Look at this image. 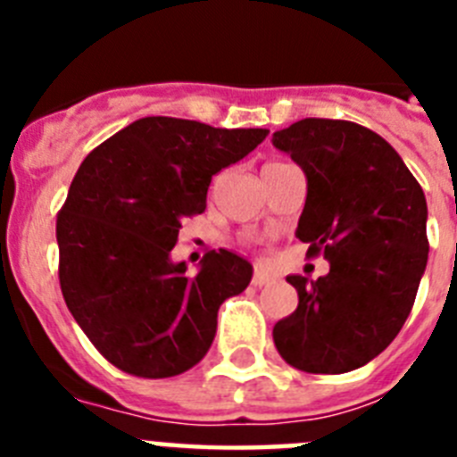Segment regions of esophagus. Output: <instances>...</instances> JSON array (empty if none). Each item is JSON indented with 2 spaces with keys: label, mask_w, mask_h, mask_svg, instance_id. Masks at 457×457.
Listing matches in <instances>:
<instances>
[{
  "label": "esophagus",
  "mask_w": 457,
  "mask_h": 457,
  "mask_svg": "<svg viewBox=\"0 0 457 457\" xmlns=\"http://www.w3.org/2000/svg\"><path fill=\"white\" fill-rule=\"evenodd\" d=\"M274 278H277V274L268 272V270H263V268H258V270H253L252 284H253V286H258V288H261V286L270 284V281H274Z\"/></svg>",
  "instance_id": "34e87169"
}]
</instances>
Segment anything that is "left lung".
<instances>
[{"instance_id":"obj_1","label":"left lung","mask_w":457,"mask_h":457,"mask_svg":"<svg viewBox=\"0 0 457 457\" xmlns=\"http://www.w3.org/2000/svg\"><path fill=\"white\" fill-rule=\"evenodd\" d=\"M306 173L297 237L329 272L288 277L297 309L272 329L286 364L304 373H348L398 337L428 263L421 185L379 135L334 119H302L274 132Z\"/></svg>"}]
</instances>
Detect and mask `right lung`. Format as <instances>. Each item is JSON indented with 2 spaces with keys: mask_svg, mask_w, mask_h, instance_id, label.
Instances as JSON below:
<instances>
[{
  "mask_svg": "<svg viewBox=\"0 0 457 457\" xmlns=\"http://www.w3.org/2000/svg\"><path fill=\"white\" fill-rule=\"evenodd\" d=\"M268 132L146 116L88 153L56 215L59 284L109 364L160 379L205 357L221 302L247 288L252 265L212 249L187 274L169 253L185 221L205 210L212 176Z\"/></svg>",
  "mask_w": 457,
  "mask_h": 457,
  "instance_id": "1",
  "label": "right lung"
}]
</instances>
